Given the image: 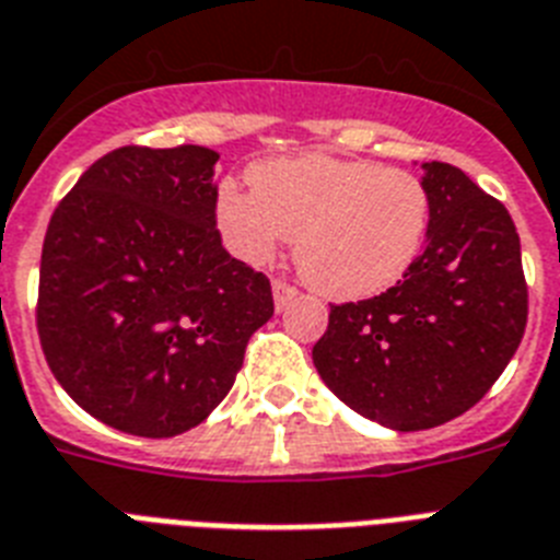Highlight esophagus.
Returning <instances> with one entry per match:
<instances>
[{
	"instance_id": "esophagus-1",
	"label": "esophagus",
	"mask_w": 560,
	"mask_h": 560,
	"mask_svg": "<svg viewBox=\"0 0 560 560\" xmlns=\"http://www.w3.org/2000/svg\"><path fill=\"white\" fill-rule=\"evenodd\" d=\"M295 295H299V290L293 284H288V281H272V302H276V310L288 307Z\"/></svg>"
}]
</instances>
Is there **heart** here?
Returning a JSON list of instances; mask_svg holds the SVG:
<instances>
[{"mask_svg":"<svg viewBox=\"0 0 560 560\" xmlns=\"http://www.w3.org/2000/svg\"><path fill=\"white\" fill-rule=\"evenodd\" d=\"M253 192L222 185L215 228L244 265H270L295 238V267L316 293L359 302L416 267L432 224L416 173L332 156L272 159L250 171Z\"/></svg>","mask_w":560,"mask_h":560,"instance_id":"1","label":"heart"}]
</instances>
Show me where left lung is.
Here are the masks:
<instances>
[{"label": "left lung", "mask_w": 560, "mask_h": 560, "mask_svg": "<svg viewBox=\"0 0 560 560\" xmlns=\"http://www.w3.org/2000/svg\"><path fill=\"white\" fill-rule=\"evenodd\" d=\"M424 253L387 293L332 304L313 347L322 382L398 432L447 424L504 373L527 327V281L510 213L464 171L427 162Z\"/></svg>", "instance_id": "8db88e82"}]
</instances>
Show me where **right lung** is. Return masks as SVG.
I'll list each match as a JSON object with an SVG mask.
<instances>
[{
	"label": "right lung",
	"instance_id": "obj_1",
	"mask_svg": "<svg viewBox=\"0 0 560 560\" xmlns=\"http://www.w3.org/2000/svg\"><path fill=\"white\" fill-rule=\"evenodd\" d=\"M215 162L199 144L113 150L48 224L42 350L65 393L113 430L171 439L201 424L272 316L267 276L215 230Z\"/></svg>",
	"mask_w": 560,
	"mask_h": 560
}]
</instances>
